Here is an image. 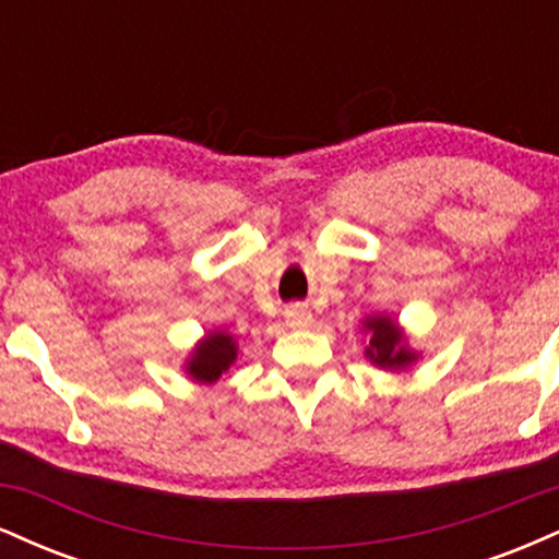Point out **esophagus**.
<instances>
[{
	"instance_id": "obj_1",
	"label": "esophagus",
	"mask_w": 559,
	"mask_h": 559,
	"mask_svg": "<svg viewBox=\"0 0 559 559\" xmlns=\"http://www.w3.org/2000/svg\"><path fill=\"white\" fill-rule=\"evenodd\" d=\"M286 323L292 325V329H307V325L312 323V312L307 310V307H288L286 310Z\"/></svg>"
}]
</instances>
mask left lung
Masks as SVG:
<instances>
[{
    "mask_svg": "<svg viewBox=\"0 0 559 559\" xmlns=\"http://www.w3.org/2000/svg\"><path fill=\"white\" fill-rule=\"evenodd\" d=\"M360 331L365 333V360H370L381 370H407L418 362L420 352L409 346L407 333L391 316L362 318Z\"/></svg>",
    "mask_w": 559,
    "mask_h": 559,
    "instance_id": "left-lung-1",
    "label": "left lung"
}]
</instances>
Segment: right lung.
I'll return each mask as SVG.
<instances>
[{
    "mask_svg": "<svg viewBox=\"0 0 559 559\" xmlns=\"http://www.w3.org/2000/svg\"><path fill=\"white\" fill-rule=\"evenodd\" d=\"M239 352L241 346L236 342L234 333L213 329L204 333V336L194 344V349L189 352V357H186L183 362V370L194 383L210 386V383H215L217 378L226 373L230 365L236 362Z\"/></svg>",
    "mask_w": 559,
    "mask_h": 559,
    "instance_id": "right-lung-1",
    "label": "right lung"
}]
</instances>
